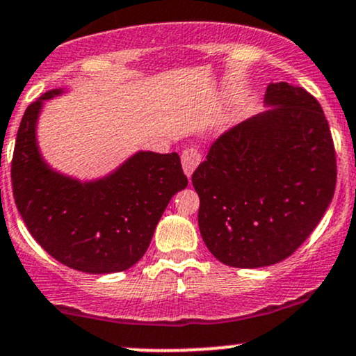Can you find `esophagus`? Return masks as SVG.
Wrapping results in <instances>:
<instances>
[{
	"instance_id": "obj_1",
	"label": "esophagus",
	"mask_w": 356,
	"mask_h": 356,
	"mask_svg": "<svg viewBox=\"0 0 356 356\" xmlns=\"http://www.w3.org/2000/svg\"><path fill=\"white\" fill-rule=\"evenodd\" d=\"M181 161H182L184 174H186L187 177L191 179L192 174H194V170L197 169L199 164H201L202 155H201V152H199V150H195V149H186L182 152Z\"/></svg>"
}]
</instances>
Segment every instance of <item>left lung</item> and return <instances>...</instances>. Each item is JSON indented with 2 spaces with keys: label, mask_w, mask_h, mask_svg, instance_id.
Returning a JSON list of instances; mask_svg holds the SVG:
<instances>
[{
  "label": "left lung",
  "mask_w": 356,
  "mask_h": 356,
  "mask_svg": "<svg viewBox=\"0 0 356 356\" xmlns=\"http://www.w3.org/2000/svg\"><path fill=\"white\" fill-rule=\"evenodd\" d=\"M266 112L212 144L192 174L199 229L216 259L264 268L291 256L332 204L337 157L328 120L298 85L269 83Z\"/></svg>",
  "instance_id": "obj_1"
}]
</instances>
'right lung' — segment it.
Segmentation results:
<instances>
[{
  "instance_id": "obj_1",
  "label": "right lung",
  "mask_w": 356,
  "mask_h": 356,
  "mask_svg": "<svg viewBox=\"0 0 356 356\" xmlns=\"http://www.w3.org/2000/svg\"><path fill=\"white\" fill-rule=\"evenodd\" d=\"M53 88L28 105L11 162L16 207L28 231L65 266L92 275L125 271L145 254L174 194L187 187L177 154L138 150L112 172L80 181L40 152L38 118Z\"/></svg>"
}]
</instances>
